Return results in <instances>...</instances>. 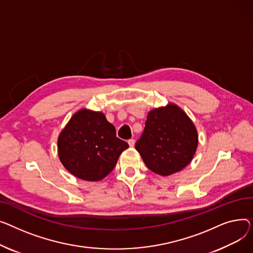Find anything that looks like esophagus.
I'll return each instance as SVG.
<instances>
[{"mask_svg": "<svg viewBox=\"0 0 253 253\" xmlns=\"http://www.w3.org/2000/svg\"><path fill=\"white\" fill-rule=\"evenodd\" d=\"M127 143H128L129 147H133V146H135V140H133V139H129V140L127 141Z\"/></svg>", "mask_w": 253, "mask_h": 253, "instance_id": "1", "label": "esophagus"}]
</instances>
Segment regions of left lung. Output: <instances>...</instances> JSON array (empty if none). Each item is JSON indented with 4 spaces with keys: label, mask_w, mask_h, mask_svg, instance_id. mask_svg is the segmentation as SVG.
I'll list each match as a JSON object with an SVG mask.
<instances>
[{
    "label": "left lung",
    "mask_w": 253,
    "mask_h": 253,
    "mask_svg": "<svg viewBox=\"0 0 253 253\" xmlns=\"http://www.w3.org/2000/svg\"><path fill=\"white\" fill-rule=\"evenodd\" d=\"M197 145L195 126L181 108L169 104L148 113L135 147L148 169L169 175L189 165Z\"/></svg>",
    "instance_id": "8db88e82"
}]
</instances>
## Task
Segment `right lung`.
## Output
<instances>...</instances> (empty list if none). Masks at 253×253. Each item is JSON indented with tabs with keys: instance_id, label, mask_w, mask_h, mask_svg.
I'll return each instance as SVG.
<instances>
[{
	"instance_id": "right-lung-1",
	"label": "right lung",
	"mask_w": 253,
	"mask_h": 253,
	"mask_svg": "<svg viewBox=\"0 0 253 253\" xmlns=\"http://www.w3.org/2000/svg\"><path fill=\"white\" fill-rule=\"evenodd\" d=\"M128 144L116 137L113 125L102 112L82 109L74 114L58 139L64 168L82 180L100 181L115 167Z\"/></svg>"
}]
</instances>
